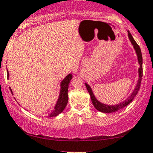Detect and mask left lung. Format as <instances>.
I'll return each instance as SVG.
<instances>
[{
    "instance_id": "obj_1",
    "label": "left lung",
    "mask_w": 153,
    "mask_h": 153,
    "mask_svg": "<svg viewBox=\"0 0 153 153\" xmlns=\"http://www.w3.org/2000/svg\"><path fill=\"white\" fill-rule=\"evenodd\" d=\"M127 32H128L129 39H130V41H131V43H132V44L133 45L134 48V50H135L136 53H137V56L138 62H139L140 65V67L139 68V70H138V72H139V79H138L137 84V85H136L135 89H134L133 92L132 93V94H131L130 96L126 100H125V101L121 102V103L118 104V105H105V104L102 103V102H99L96 99V97H94V94H93V91L91 90V87H89L87 83H85L86 87H87L88 92H89V94H90L91 100V102H92L93 105H94L95 108L97 109L98 111H100V112H105V113L114 112H117V111H118L120 109L123 108V107H126L127 105H128L133 100L134 97L137 95L138 91L140 90V88L142 77H143V56H142L141 50H140V46H138V44L136 43V41H134V39H133V37H132V36L131 35L130 31L127 30Z\"/></svg>"
}]
</instances>
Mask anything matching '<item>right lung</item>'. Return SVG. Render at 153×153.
<instances>
[{
    "instance_id": "right-lung-1",
    "label": "right lung",
    "mask_w": 153,
    "mask_h": 153,
    "mask_svg": "<svg viewBox=\"0 0 153 153\" xmlns=\"http://www.w3.org/2000/svg\"><path fill=\"white\" fill-rule=\"evenodd\" d=\"M71 79H72V74H69L64 79V80L61 83L60 94H59L58 101L56 102V105L54 109L48 114V117L57 116L60 113H62L63 110L65 109L66 106L68 103V88H69V84ZM10 91H11V89H10Z\"/></svg>"
}]
</instances>
